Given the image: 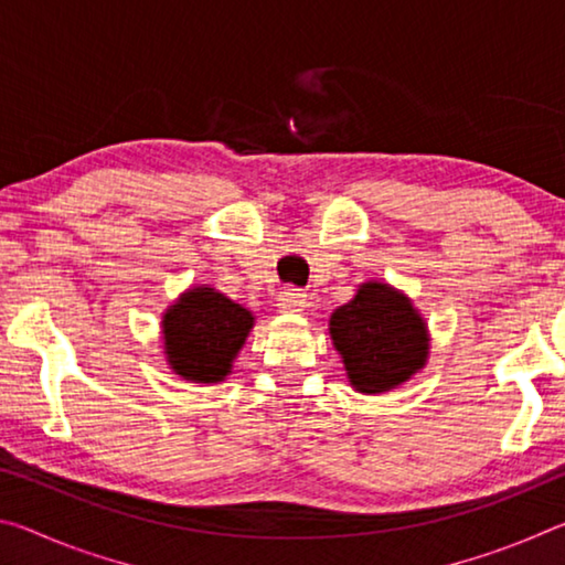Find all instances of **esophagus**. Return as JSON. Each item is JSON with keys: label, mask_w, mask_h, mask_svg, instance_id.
Returning <instances> with one entry per match:
<instances>
[{"label": "esophagus", "mask_w": 565, "mask_h": 565, "mask_svg": "<svg viewBox=\"0 0 565 565\" xmlns=\"http://www.w3.org/2000/svg\"><path fill=\"white\" fill-rule=\"evenodd\" d=\"M276 306H279V311H284V313L303 311L306 294H301L299 289H294V286H286V289L279 291V299H276Z\"/></svg>", "instance_id": "esophagus-1"}]
</instances>
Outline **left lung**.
<instances>
[{
    "label": "left lung",
    "instance_id": "1",
    "mask_svg": "<svg viewBox=\"0 0 565 565\" xmlns=\"http://www.w3.org/2000/svg\"><path fill=\"white\" fill-rule=\"evenodd\" d=\"M329 333L359 394H384L426 366V323L408 296L388 284H361L331 313Z\"/></svg>",
    "mask_w": 565,
    "mask_h": 565
}]
</instances>
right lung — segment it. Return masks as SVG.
I'll return each instance as SVG.
<instances>
[{
	"label": "right lung",
	"mask_w": 565,
	"mask_h": 565,
	"mask_svg": "<svg viewBox=\"0 0 565 565\" xmlns=\"http://www.w3.org/2000/svg\"><path fill=\"white\" fill-rule=\"evenodd\" d=\"M252 329V311L212 286L181 294L161 319L169 366L196 384H216L232 374V363Z\"/></svg>",
	"instance_id": "obj_1"
}]
</instances>
